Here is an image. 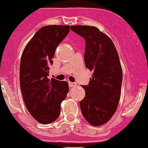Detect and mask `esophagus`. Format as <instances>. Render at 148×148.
Here are the masks:
<instances>
[{"instance_id": "1", "label": "esophagus", "mask_w": 148, "mask_h": 148, "mask_svg": "<svg viewBox=\"0 0 148 148\" xmlns=\"http://www.w3.org/2000/svg\"><path fill=\"white\" fill-rule=\"evenodd\" d=\"M69 87H75V86L77 85V84L76 83H74V82H69Z\"/></svg>"}]
</instances>
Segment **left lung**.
Wrapping results in <instances>:
<instances>
[{
  "instance_id": "left-lung-1",
  "label": "left lung",
  "mask_w": 148,
  "mask_h": 148,
  "mask_svg": "<svg viewBox=\"0 0 148 148\" xmlns=\"http://www.w3.org/2000/svg\"><path fill=\"white\" fill-rule=\"evenodd\" d=\"M72 31L85 40L84 63L92 72L88 85H82L85 96L80 101L83 116L93 126L108 122L118 107L122 69L115 45L95 27L71 26Z\"/></svg>"
}]
</instances>
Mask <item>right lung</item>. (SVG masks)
<instances>
[{"instance_id": "add662e5", "label": "right lung", "mask_w": 148, "mask_h": 148, "mask_svg": "<svg viewBox=\"0 0 148 148\" xmlns=\"http://www.w3.org/2000/svg\"><path fill=\"white\" fill-rule=\"evenodd\" d=\"M69 32L68 25L41 27L22 53L20 85L23 101L32 117L44 125L58 118L61 103L69 91L66 82L47 78L56 48Z\"/></svg>"}]
</instances>
